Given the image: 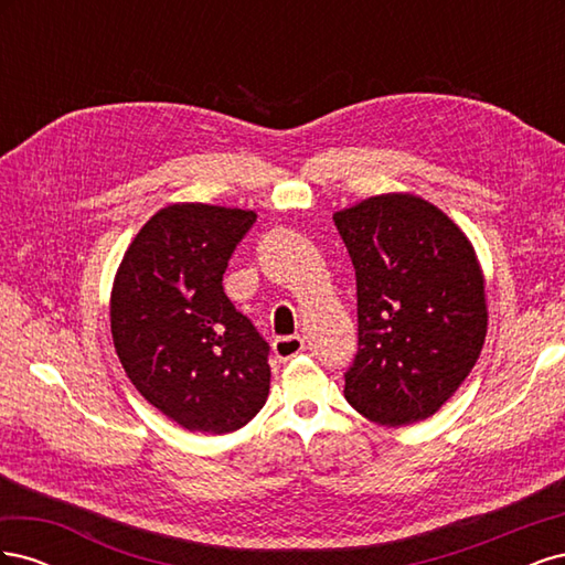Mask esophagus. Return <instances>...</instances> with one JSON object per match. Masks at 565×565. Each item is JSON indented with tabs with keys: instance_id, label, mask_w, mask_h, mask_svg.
I'll use <instances>...</instances> for the list:
<instances>
[{
	"instance_id": "1",
	"label": "esophagus",
	"mask_w": 565,
	"mask_h": 565,
	"mask_svg": "<svg viewBox=\"0 0 565 565\" xmlns=\"http://www.w3.org/2000/svg\"><path fill=\"white\" fill-rule=\"evenodd\" d=\"M303 351V339L299 334H289V337H278L273 341V353L280 363L292 361L295 355H299Z\"/></svg>"
}]
</instances>
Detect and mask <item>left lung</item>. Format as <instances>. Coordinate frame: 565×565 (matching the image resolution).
Here are the masks:
<instances>
[{"mask_svg":"<svg viewBox=\"0 0 565 565\" xmlns=\"http://www.w3.org/2000/svg\"><path fill=\"white\" fill-rule=\"evenodd\" d=\"M355 268L358 351L344 396L363 417H431L481 355L483 273L467 235L431 202L388 193L334 214Z\"/></svg>","mask_w":565,"mask_h":565,"instance_id":"left-lung-1","label":"left lung"}]
</instances>
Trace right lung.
<instances>
[{
  "label": "right lung",
  "instance_id": "1",
  "mask_svg": "<svg viewBox=\"0 0 565 565\" xmlns=\"http://www.w3.org/2000/svg\"><path fill=\"white\" fill-rule=\"evenodd\" d=\"M256 214L169 204L134 237L115 276L110 330L127 377L188 431L231 434L268 398V341L224 292Z\"/></svg>",
  "mask_w": 565,
  "mask_h": 565
}]
</instances>
